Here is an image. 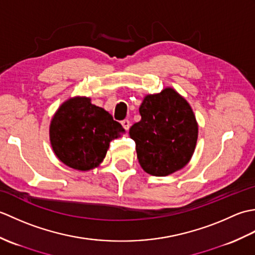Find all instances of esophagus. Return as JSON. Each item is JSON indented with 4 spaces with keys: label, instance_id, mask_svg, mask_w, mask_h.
Here are the masks:
<instances>
[{
    "label": "esophagus",
    "instance_id": "34e87169",
    "mask_svg": "<svg viewBox=\"0 0 255 255\" xmlns=\"http://www.w3.org/2000/svg\"><path fill=\"white\" fill-rule=\"evenodd\" d=\"M122 125H123V127L126 129V130H128V129L130 128V122H129L128 119H125V121H123Z\"/></svg>",
    "mask_w": 255,
    "mask_h": 255
}]
</instances>
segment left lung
I'll return each mask as SVG.
<instances>
[{"label":"left lung","mask_w":255,"mask_h":255,"mask_svg":"<svg viewBox=\"0 0 255 255\" xmlns=\"http://www.w3.org/2000/svg\"><path fill=\"white\" fill-rule=\"evenodd\" d=\"M141 121L129 129L143 171L166 176L183 169L196 147L198 125L192 107L175 90L149 94L139 107Z\"/></svg>","instance_id":"left-lung-1"}]
</instances>
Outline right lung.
Returning <instances> with one entry per match:
<instances>
[{"instance_id":"1","label":"right lung","mask_w":255,"mask_h":255,"mask_svg":"<svg viewBox=\"0 0 255 255\" xmlns=\"http://www.w3.org/2000/svg\"><path fill=\"white\" fill-rule=\"evenodd\" d=\"M124 128L104 108L89 97L69 99L58 108L50 124L53 152L62 163L79 171H90L104 160L113 139Z\"/></svg>"}]
</instances>
